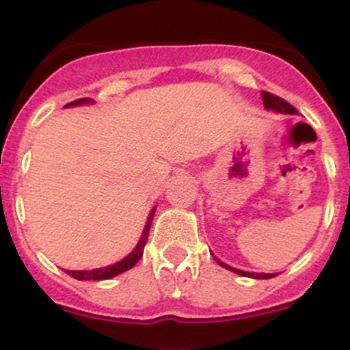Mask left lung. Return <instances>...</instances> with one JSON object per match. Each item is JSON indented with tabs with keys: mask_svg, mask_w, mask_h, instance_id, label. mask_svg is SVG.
<instances>
[{
	"mask_svg": "<svg viewBox=\"0 0 350 350\" xmlns=\"http://www.w3.org/2000/svg\"><path fill=\"white\" fill-rule=\"evenodd\" d=\"M261 98H262V103H265V108H267V110H273V112H279V113H291V116L298 113V110H296L293 105H289L286 100L279 98V96L271 94V92L262 91ZM213 259H215V261H217L222 268H226V270H231L233 273H238V275H245V277H250V279H271V277H275V275H279V273H252V271L237 270V268H231V267H228L226 262L219 261L217 258H213Z\"/></svg>",
	"mask_w": 350,
	"mask_h": 350,
	"instance_id": "obj_1",
	"label": "left lung"
}]
</instances>
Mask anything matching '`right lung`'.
Returning <instances> with one entry per match:
<instances>
[{
    "label": "right lung",
    "mask_w": 350,
    "mask_h": 350,
    "mask_svg": "<svg viewBox=\"0 0 350 350\" xmlns=\"http://www.w3.org/2000/svg\"><path fill=\"white\" fill-rule=\"evenodd\" d=\"M85 103H92L91 98H82V100L71 101V103H68L66 107H77V105H85ZM154 212H156V208H152V212H150V215H148L144 234H142L138 245L135 247L131 254L126 256L122 261L116 262V265H112V267L96 268V270H79V271L66 270V273L77 280H107V279H112V277H117V275H120V273H124V271L131 270V268L135 267L138 261H140L142 256H144V247H145V243H147L148 230H150V224H152Z\"/></svg>",
    "instance_id": "1"
}]
</instances>
